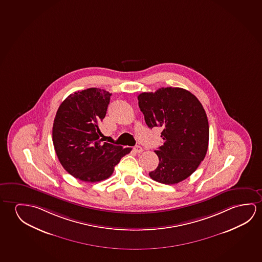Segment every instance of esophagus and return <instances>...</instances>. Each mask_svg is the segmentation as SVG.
Returning a JSON list of instances; mask_svg holds the SVG:
<instances>
[{"mask_svg":"<svg viewBox=\"0 0 262 262\" xmlns=\"http://www.w3.org/2000/svg\"><path fill=\"white\" fill-rule=\"evenodd\" d=\"M133 150H134L135 152L141 153L143 151V149H142V147H141V146L137 145L133 148Z\"/></svg>","mask_w":262,"mask_h":262,"instance_id":"esophagus-1","label":"esophagus"}]
</instances>
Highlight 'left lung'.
Listing matches in <instances>:
<instances>
[{
	"label": "left lung",
	"mask_w": 262,
	"mask_h": 262,
	"mask_svg": "<svg viewBox=\"0 0 262 262\" xmlns=\"http://www.w3.org/2000/svg\"><path fill=\"white\" fill-rule=\"evenodd\" d=\"M146 124L161 127L164 144L155 153L159 165L149 177L172 185L189 177L205 158L209 122L197 97L182 88H161L138 96Z\"/></svg>",
	"instance_id": "left-lung-1"
}]
</instances>
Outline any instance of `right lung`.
Masks as SVG:
<instances>
[{
	"instance_id": "add662e5",
	"label": "right lung",
	"mask_w": 262,
	"mask_h": 262,
	"mask_svg": "<svg viewBox=\"0 0 262 262\" xmlns=\"http://www.w3.org/2000/svg\"><path fill=\"white\" fill-rule=\"evenodd\" d=\"M112 93L90 88L70 94L53 121V141L60 164L86 182L106 180L132 148L102 142L100 121L104 119Z\"/></svg>"
}]
</instances>
